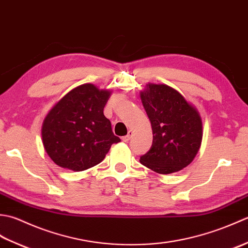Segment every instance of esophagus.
Wrapping results in <instances>:
<instances>
[{
  "label": "esophagus",
  "instance_id": "34e87169",
  "mask_svg": "<svg viewBox=\"0 0 248 248\" xmlns=\"http://www.w3.org/2000/svg\"><path fill=\"white\" fill-rule=\"evenodd\" d=\"M132 134H133L132 131L129 130L128 134H127V135H124V138H123V140H124V141H129V140H130V139H131V136H132Z\"/></svg>",
  "mask_w": 248,
  "mask_h": 248
}]
</instances>
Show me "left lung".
I'll return each instance as SVG.
<instances>
[{
  "mask_svg": "<svg viewBox=\"0 0 248 248\" xmlns=\"http://www.w3.org/2000/svg\"><path fill=\"white\" fill-rule=\"evenodd\" d=\"M140 99L154 134L151 148L140 156V163L162 175L181 170L194 160L202 144L198 110L165 84H147Z\"/></svg>",
  "mask_w": 248,
  "mask_h": 248,
  "instance_id": "left-lung-1",
  "label": "left lung"
}]
</instances>
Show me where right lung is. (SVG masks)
Wrapping results in <instances>:
<instances>
[{"label":"right lung","instance_id":"add662e5","mask_svg":"<svg viewBox=\"0 0 248 248\" xmlns=\"http://www.w3.org/2000/svg\"><path fill=\"white\" fill-rule=\"evenodd\" d=\"M110 92L93 84L73 88L57 102L41 128L46 154L56 165L82 171L99 164L119 143L103 108Z\"/></svg>","mask_w":248,"mask_h":248}]
</instances>
